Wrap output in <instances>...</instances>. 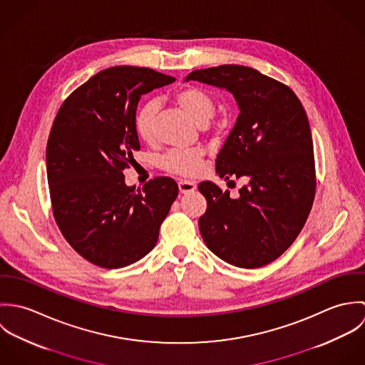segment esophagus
I'll return each mask as SVG.
<instances>
[{
	"mask_svg": "<svg viewBox=\"0 0 365 365\" xmlns=\"http://www.w3.org/2000/svg\"><path fill=\"white\" fill-rule=\"evenodd\" d=\"M178 190H180L181 194H190V192H194L197 190V185L192 181L181 180V181H178Z\"/></svg>",
	"mask_w": 365,
	"mask_h": 365,
	"instance_id": "34e87169",
	"label": "esophagus"
}]
</instances>
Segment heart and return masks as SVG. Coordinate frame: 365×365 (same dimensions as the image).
<instances>
[{
	"label": "heart",
	"instance_id": "1",
	"mask_svg": "<svg viewBox=\"0 0 365 365\" xmlns=\"http://www.w3.org/2000/svg\"><path fill=\"white\" fill-rule=\"evenodd\" d=\"M175 103L180 105L198 125H207L215 113L213 97L207 90L195 86L182 87L175 93ZM158 105L149 100L140 105L135 115V129L143 142H152L156 133V113ZM205 152L202 149H174L160 160V167L182 177L195 175L201 167Z\"/></svg>",
	"mask_w": 365,
	"mask_h": 365
}]
</instances>
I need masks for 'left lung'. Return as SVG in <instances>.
<instances>
[{"instance_id": "1", "label": "left lung", "mask_w": 365, "mask_h": 365, "mask_svg": "<svg viewBox=\"0 0 365 365\" xmlns=\"http://www.w3.org/2000/svg\"><path fill=\"white\" fill-rule=\"evenodd\" d=\"M233 94L240 113L216 158V173L247 181L236 198L202 181L207 210L200 230L209 250L232 265L259 268L297 239L312 209L316 173L307 112L295 93L256 68L225 64L194 70Z\"/></svg>"}]
</instances>
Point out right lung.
Returning a JSON list of instances; mask_svg holds the SVG:
<instances>
[{"label": "right lung", "mask_w": 365, "mask_h": 365, "mask_svg": "<svg viewBox=\"0 0 365 365\" xmlns=\"http://www.w3.org/2000/svg\"><path fill=\"white\" fill-rule=\"evenodd\" d=\"M174 80L146 67H109L74 90L54 118L46 146L53 216L67 243L98 267L120 268L145 257L178 195L170 177H156L139 191L122 173L140 149V97Z\"/></svg>", "instance_id": "1"}]
</instances>
